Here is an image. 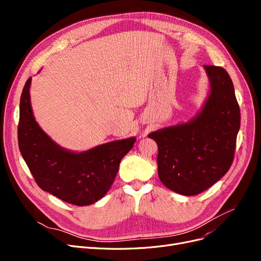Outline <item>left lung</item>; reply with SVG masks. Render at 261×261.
<instances>
[{
    "mask_svg": "<svg viewBox=\"0 0 261 261\" xmlns=\"http://www.w3.org/2000/svg\"><path fill=\"white\" fill-rule=\"evenodd\" d=\"M204 68L211 93L201 112L186 123L148 135L159 147L161 182L184 196L201 194L228 171L240 128V109L229 75L221 66Z\"/></svg>",
    "mask_w": 261,
    "mask_h": 261,
    "instance_id": "obj_1",
    "label": "left lung"
}]
</instances>
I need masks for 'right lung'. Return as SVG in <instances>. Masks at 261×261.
Instances as JSON below:
<instances>
[{
  "mask_svg": "<svg viewBox=\"0 0 261 261\" xmlns=\"http://www.w3.org/2000/svg\"><path fill=\"white\" fill-rule=\"evenodd\" d=\"M31 81L27 79L21 94L18 142L36 183L64 202L78 206L95 203L113 184L121 159L136 139L107 143L81 153L67 151L54 143L35 120Z\"/></svg>",
  "mask_w": 261,
  "mask_h": 261,
  "instance_id": "obj_1",
  "label": "right lung"
}]
</instances>
